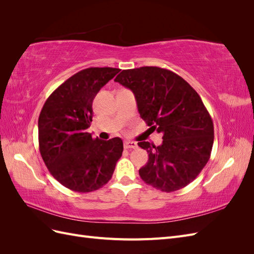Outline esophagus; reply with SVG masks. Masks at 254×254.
<instances>
[{
    "mask_svg": "<svg viewBox=\"0 0 254 254\" xmlns=\"http://www.w3.org/2000/svg\"><path fill=\"white\" fill-rule=\"evenodd\" d=\"M124 147L126 149H132V148H136L137 147V144L133 141H126L124 143Z\"/></svg>",
    "mask_w": 254,
    "mask_h": 254,
    "instance_id": "34e87169",
    "label": "esophagus"
}]
</instances>
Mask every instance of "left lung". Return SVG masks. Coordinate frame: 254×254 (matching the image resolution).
Returning a JSON list of instances; mask_svg holds the SVG:
<instances>
[{
  "label": "left lung",
  "mask_w": 254,
  "mask_h": 254,
  "mask_svg": "<svg viewBox=\"0 0 254 254\" xmlns=\"http://www.w3.org/2000/svg\"><path fill=\"white\" fill-rule=\"evenodd\" d=\"M114 81L131 90L140 117L162 144L139 142L148 162L139 170L142 180L166 193L187 187L210 159L214 126L200 96L179 75L158 66L123 70Z\"/></svg>",
  "instance_id": "obj_1"
}]
</instances>
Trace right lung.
Returning a JSON list of instances; mask_svg holds the SVG:
<instances>
[{"label":"right lung","mask_w":254,"mask_h":254,"mask_svg":"<svg viewBox=\"0 0 254 254\" xmlns=\"http://www.w3.org/2000/svg\"><path fill=\"white\" fill-rule=\"evenodd\" d=\"M121 70L88 67L53 92L38 120L39 149L48 170L64 187L79 193L101 189L122 157L123 141L93 139L87 132L93 99Z\"/></svg>","instance_id":"right-lung-1"}]
</instances>
